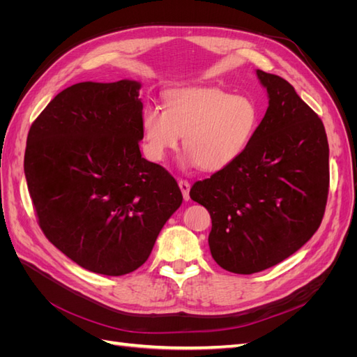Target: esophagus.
<instances>
[{
  "label": "esophagus",
  "instance_id": "esophagus-1",
  "mask_svg": "<svg viewBox=\"0 0 357 357\" xmlns=\"http://www.w3.org/2000/svg\"><path fill=\"white\" fill-rule=\"evenodd\" d=\"M178 186L183 193V198L185 201H189V190H190V183L188 180H178Z\"/></svg>",
  "mask_w": 357,
  "mask_h": 357
}]
</instances>
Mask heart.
<instances>
[{
  "label": "heart",
  "mask_w": 357,
  "mask_h": 357,
  "mask_svg": "<svg viewBox=\"0 0 357 357\" xmlns=\"http://www.w3.org/2000/svg\"><path fill=\"white\" fill-rule=\"evenodd\" d=\"M261 114L256 102L219 88H188L167 95L165 112L149 105L142 126L147 155L162 160L183 147L204 171L232 165L253 142Z\"/></svg>",
  "instance_id": "heart-1"
}]
</instances>
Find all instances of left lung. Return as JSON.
Instances as JSON below:
<instances>
[{
    "instance_id": "1",
    "label": "left lung",
    "mask_w": 357,
    "mask_h": 357,
    "mask_svg": "<svg viewBox=\"0 0 357 357\" xmlns=\"http://www.w3.org/2000/svg\"><path fill=\"white\" fill-rule=\"evenodd\" d=\"M268 109L232 165L197 181L190 198L211 215L218 265L253 274L298 252L319 229L329 192V146L320 117L289 82L257 70Z\"/></svg>"
}]
</instances>
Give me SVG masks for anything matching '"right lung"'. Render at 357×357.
Returning <instances> with one entry per match:
<instances>
[{
    "label": "right lung",
    "mask_w": 357,
    "mask_h": 357,
    "mask_svg": "<svg viewBox=\"0 0 357 357\" xmlns=\"http://www.w3.org/2000/svg\"><path fill=\"white\" fill-rule=\"evenodd\" d=\"M139 88L126 79L73 84L28 132L24 169L40 228L96 274L142 266L183 201L174 177L142 158Z\"/></svg>",
    "instance_id": "1"
}]
</instances>
